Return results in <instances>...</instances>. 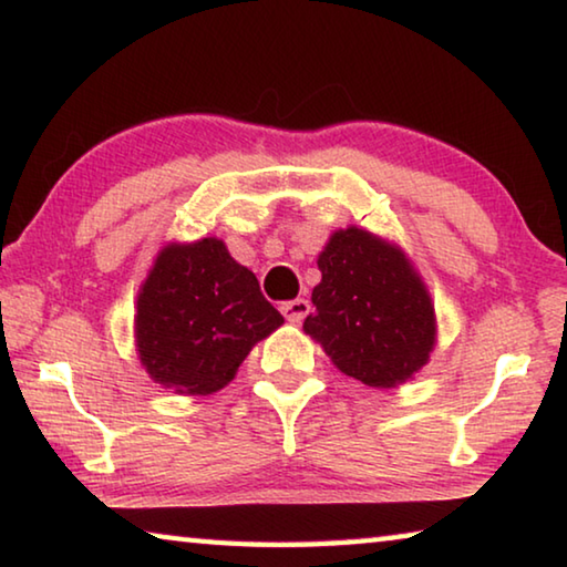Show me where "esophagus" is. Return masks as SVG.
Segmentation results:
<instances>
[{
  "instance_id": "obj_1",
  "label": "esophagus",
  "mask_w": 567,
  "mask_h": 567,
  "mask_svg": "<svg viewBox=\"0 0 567 567\" xmlns=\"http://www.w3.org/2000/svg\"><path fill=\"white\" fill-rule=\"evenodd\" d=\"M280 312L285 315L287 322H302L307 318V312H310V302L302 300V297H297V300H287L280 305Z\"/></svg>"
}]
</instances>
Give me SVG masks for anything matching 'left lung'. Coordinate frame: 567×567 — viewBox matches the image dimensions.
<instances>
[{
	"label": "left lung",
	"mask_w": 567,
	"mask_h": 567,
	"mask_svg": "<svg viewBox=\"0 0 567 567\" xmlns=\"http://www.w3.org/2000/svg\"><path fill=\"white\" fill-rule=\"evenodd\" d=\"M315 312L305 334L344 375L398 388L425 368L437 342L435 305L410 257L362 227L334 229L318 255Z\"/></svg>",
	"instance_id": "left-lung-1"
}]
</instances>
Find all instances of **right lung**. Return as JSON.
Returning a JSON list of instances; mask_svg holds the SVG:
<instances>
[{
  "label": "right lung",
  "mask_w": 567,
  "mask_h": 567,
  "mask_svg": "<svg viewBox=\"0 0 567 567\" xmlns=\"http://www.w3.org/2000/svg\"><path fill=\"white\" fill-rule=\"evenodd\" d=\"M285 320L219 237L169 243L140 285L134 348L175 395H213Z\"/></svg>",
  "instance_id": "right-lung-1"
}]
</instances>
